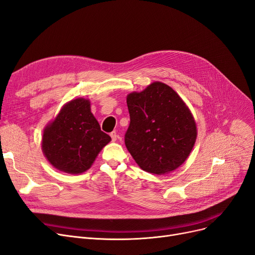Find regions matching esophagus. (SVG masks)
<instances>
[{
  "instance_id": "esophagus-1",
  "label": "esophagus",
  "mask_w": 255,
  "mask_h": 255,
  "mask_svg": "<svg viewBox=\"0 0 255 255\" xmlns=\"http://www.w3.org/2000/svg\"><path fill=\"white\" fill-rule=\"evenodd\" d=\"M110 136H112V139H113V141H116V140H117V138H118V134H117V132H116V131L112 132V133H110Z\"/></svg>"
}]
</instances>
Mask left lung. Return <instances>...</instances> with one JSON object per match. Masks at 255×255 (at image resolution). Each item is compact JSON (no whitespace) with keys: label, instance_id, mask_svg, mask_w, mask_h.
<instances>
[{"label":"left lung","instance_id":"8db88e82","mask_svg":"<svg viewBox=\"0 0 255 255\" xmlns=\"http://www.w3.org/2000/svg\"><path fill=\"white\" fill-rule=\"evenodd\" d=\"M130 124L125 145L138 167L164 175L190 156L197 126L190 108L173 88L159 81L127 96Z\"/></svg>","mask_w":255,"mask_h":255}]
</instances>
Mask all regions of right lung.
Returning <instances> with one entry per match:
<instances>
[{
	"label": "right lung",
	"instance_id": "add662e5",
	"mask_svg": "<svg viewBox=\"0 0 255 255\" xmlns=\"http://www.w3.org/2000/svg\"><path fill=\"white\" fill-rule=\"evenodd\" d=\"M110 140L91 112V101L77 98L65 103L43 129L41 149L55 169L82 174Z\"/></svg>",
	"mask_w": 255,
	"mask_h": 255
}]
</instances>
